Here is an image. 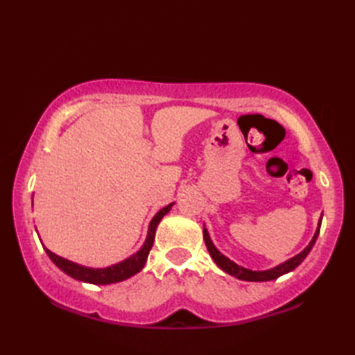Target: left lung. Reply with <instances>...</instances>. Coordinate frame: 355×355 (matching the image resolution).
Listing matches in <instances>:
<instances>
[{
	"label": "left lung",
	"mask_w": 355,
	"mask_h": 355,
	"mask_svg": "<svg viewBox=\"0 0 355 355\" xmlns=\"http://www.w3.org/2000/svg\"><path fill=\"white\" fill-rule=\"evenodd\" d=\"M320 224H322V216L319 220V224H318V229H315V233L313 239L310 241V244H308L302 252H300L299 254L293 256L291 259L285 261L282 263H279V266L270 268V270H262V271H254V270H248V268H244L238 266L236 262L230 261L227 256H224L218 248L214 245L212 239H210L209 236V232L207 229L205 227L202 229V236H205V243H206V247L207 250L210 253V256H212V259L215 261V263L218 267H220L223 271H225V273H229L230 276H235L238 279H241V281H248V282H266V281H273V279H277L279 276L282 275H286L290 273V271H293L296 267H299L300 263H302V261L306 258L308 253L311 252L313 245L315 244V239H318L319 236V232H320Z\"/></svg>",
	"instance_id": "1"
}]
</instances>
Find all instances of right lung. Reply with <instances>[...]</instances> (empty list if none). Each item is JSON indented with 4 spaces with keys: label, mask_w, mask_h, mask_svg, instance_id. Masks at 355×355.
Instances as JSON below:
<instances>
[{
    "label": "right lung",
    "mask_w": 355,
    "mask_h": 355,
    "mask_svg": "<svg viewBox=\"0 0 355 355\" xmlns=\"http://www.w3.org/2000/svg\"><path fill=\"white\" fill-rule=\"evenodd\" d=\"M172 206H173V202L163 207L162 210H158L155 216L150 220L149 229H148V236L145 239V243H143L140 250L137 253H134L132 256H130V258H126L125 261L114 263V266H110L105 268H92V267L79 266V263H76V262H71L69 259L61 258V256L55 254L53 252H50L49 248L44 247L45 253L49 254V258L53 261V263H55L56 267H59L64 271V273L71 276L73 279H78V281H80V282H88V284H94V285H108V284L122 282V281H125V279L137 275L139 271L145 267L149 250L153 248V244H154L157 225L162 221V218L172 209Z\"/></svg>",
    "instance_id": "obj_1"
}]
</instances>
